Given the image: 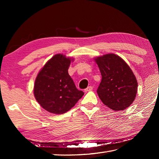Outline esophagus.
<instances>
[{
	"mask_svg": "<svg viewBox=\"0 0 159 159\" xmlns=\"http://www.w3.org/2000/svg\"><path fill=\"white\" fill-rule=\"evenodd\" d=\"M93 89V87L92 86H89L88 87H87V88L85 89V92H90V91H92Z\"/></svg>",
	"mask_w": 159,
	"mask_h": 159,
	"instance_id": "1",
	"label": "esophagus"
}]
</instances>
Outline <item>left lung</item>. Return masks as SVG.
I'll return each instance as SVG.
<instances>
[{"label": "left lung", "instance_id": "8db88e82", "mask_svg": "<svg viewBox=\"0 0 159 159\" xmlns=\"http://www.w3.org/2000/svg\"><path fill=\"white\" fill-rule=\"evenodd\" d=\"M93 59L102 75L97 93L102 103L116 111L130 107L137 96L138 83L129 66L113 53Z\"/></svg>", "mask_w": 159, "mask_h": 159}]
</instances>
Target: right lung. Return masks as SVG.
<instances>
[{"label":"right lung","instance_id":"right-lung-1","mask_svg":"<svg viewBox=\"0 0 159 159\" xmlns=\"http://www.w3.org/2000/svg\"><path fill=\"white\" fill-rule=\"evenodd\" d=\"M72 57L57 54L40 70L35 80L33 93L40 106L53 114L70 110L84 95L76 89L68 68Z\"/></svg>","mask_w":159,"mask_h":159}]
</instances>
